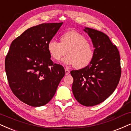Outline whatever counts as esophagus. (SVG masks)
Wrapping results in <instances>:
<instances>
[{
	"label": "esophagus",
	"instance_id": "esophagus-1",
	"mask_svg": "<svg viewBox=\"0 0 131 131\" xmlns=\"http://www.w3.org/2000/svg\"><path fill=\"white\" fill-rule=\"evenodd\" d=\"M65 72H66V75H69V73H70V70H69V69H65Z\"/></svg>",
	"mask_w": 131,
	"mask_h": 131
}]
</instances>
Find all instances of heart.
<instances>
[{
	"label": "heart",
	"instance_id": "b5f03b06",
	"mask_svg": "<svg viewBox=\"0 0 131 131\" xmlns=\"http://www.w3.org/2000/svg\"><path fill=\"white\" fill-rule=\"evenodd\" d=\"M59 39V42L51 39L47 46L53 60L59 61L66 53L67 56L63 59L66 65L74 66L78 69L89 65L94 57V47L84 35L70 30L60 35Z\"/></svg>",
	"mask_w": 131,
	"mask_h": 131
}]
</instances>
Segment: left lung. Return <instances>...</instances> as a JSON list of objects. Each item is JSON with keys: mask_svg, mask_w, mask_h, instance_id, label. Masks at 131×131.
Instances as JSON below:
<instances>
[{"mask_svg": "<svg viewBox=\"0 0 131 131\" xmlns=\"http://www.w3.org/2000/svg\"><path fill=\"white\" fill-rule=\"evenodd\" d=\"M91 38L95 54L89 65L72 70V92L75 99L85 106L102 103L115 90L122 73L120 56L115 45L103 32L85 28Z\"/></svg>", "mask_w": 131, "mask_h": 131, "instance_id": "obj_1", "label": "left lung"}]
</instances>
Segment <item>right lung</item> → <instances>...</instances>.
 <instances>
[{
  "mask_svg": "<svg viewBox=\"0 0 131 131\" xmlns=\"http://www.w3.org/2000/svg\"><path fill=\"white\" fill-rule=\"evenodd\" d=\"M62 25L42 24L27 29L12 42L6 54L5 67L10 89L29 106L49 102L65 75L64 67L51 60L47 48Z\"/></svg>",
  "mask_w": 131,
  "mask_h": 131,
  "instance_id": "obj_1",
  "label": "right lung"
}]
</instances>
